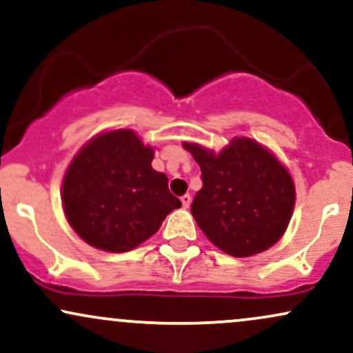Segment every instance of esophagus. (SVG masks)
<instances>
[{
	"mask_svg": "<svg viewBox=\"0 0 353 353\" xmlns=\"http://www.w3.org/2000/svg\"><path fill=\"white\" fill-rule=\"evenodd\" d=\"M180 200H181V205H183V208H190V205H192V196H190L188 193L183 194Z\"/></svg>",
	"mask_w": 353,
	"mask_h": 353,
	"instance_id": "esophagus-1",
	"label": "esophagus"
}]
</instances>
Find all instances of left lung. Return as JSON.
I'll return each mask as SVG.
<instances>
[{"instance_id": "obj_1", "label": "left lung", "mask_w": 353, "mask_h": 353, "mask_svg": "<svg viewBox=\"0 0 353 353\" xmlns=\"http://www.w3.org/2000/svg\"><path fill=\"white\" fill-rule=\"evenodd\" d=\"M201 168L203 188L192 203L196 225L214 246L236 256L269 250L291 221L296 188L268 148L236 137L219 153L183 143Z\"/></svg>"}]
</instances>
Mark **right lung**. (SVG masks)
Returning a JSON list of instances; mask_svg holds the SVG:
<instances>
[{
    "mask_svg": "<svg viewBox=\"0 0 353 353\" xmlns=\"http://www.w3.org/2000/svg\"><path fill=\"white\" fill-rule=\"evenodd\" d=\"M153 148L119 128L89 140L62 180V206L72 230L90 246L125 252L147 241L181 201L165 173L152 168Z\"/></svg>",
    "mask_w": 353,
    "mask_h": 353,
    "instance_id": "obj_1",
    "label": "right lung"
}]
</instances>
